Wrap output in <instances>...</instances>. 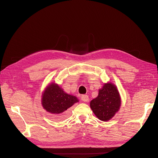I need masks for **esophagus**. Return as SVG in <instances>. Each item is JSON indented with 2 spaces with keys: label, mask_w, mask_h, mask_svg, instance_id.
<instances>
[{
  "label": "esophagus",
  "mask_w": 158,
  "mask_h": 158,
  "mask_svg": "<svg viewBox=\"0 0 158 158\" xmlns=\"http://www.w3.org/2000/svg\"><path fill=\"white\" fill-rule=\"evenodd\" d=\"M88 96L87 95H82L81 96V100L84 102L88 101Z\"/></svg>",
  "instance_id": "34e87169"
}]
</instances>
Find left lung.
<instances>
[{"instance_id": "obj_1", "label": "left lung", "mask_w": 158, "mask_h": 158, "mask_svg": "<svg viewBox=\"0 0 158 158\" xmlns=\"http://www.w3.org/2000/svg\"><path fill=\"white\" fill-rule=\"evenodd\" d=\"M121 99L115 85L104 84L98 96L90 102V107L96 117L102 121H108L120 109Z\"/></svg>"}]
</instances>
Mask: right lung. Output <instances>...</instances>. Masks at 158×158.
Segmentation results:
<instances>
[{
  "instance_id": "add662e5",
  "label": "right lung",
  "mask_w": 158,
  "mask_h": 158,
  "mask_svg": "<svg viewBox=\"0 0 158 158\" xmlns=\"http://www.w3.org/2000/svg\"><path fill=\"white\" fill-rule=\"evenodd\" d=\"M78 101L76 97L66 94L56 83L48 85L41 98L44 108L58 120H63L67 117L69 109Z\"/></svg>"
}]
</instances>
